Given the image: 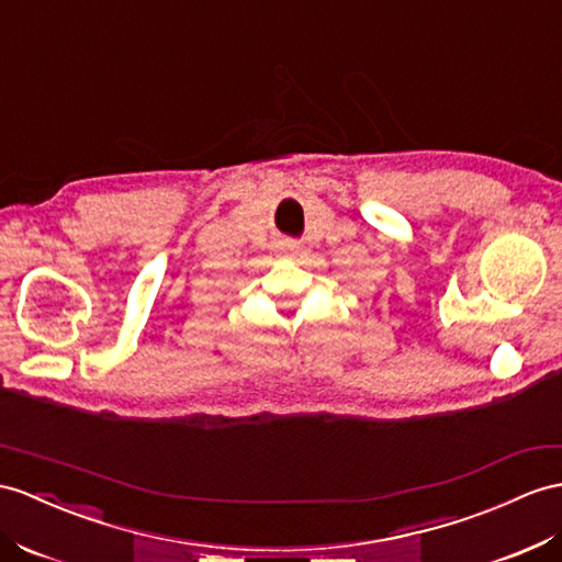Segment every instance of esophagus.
I'll return each instance as SVG.
<instances>
[{
  "mask_svg": "<svg viewBox=\"0 0 562 562\" xmlns=\"http://www.w3.org/2000/svg\"><path fill=\"white\" fill-rule=\"evenodd\" d=\"M279 252L285 255V257L297 255V243H295V240H281V243H279Z\"/></svg>",
  "mask_w": 562,
  "mask_h": 562,
  "instance_id": "34e87169",
  "label": "esophagus"
}]
</instances>
